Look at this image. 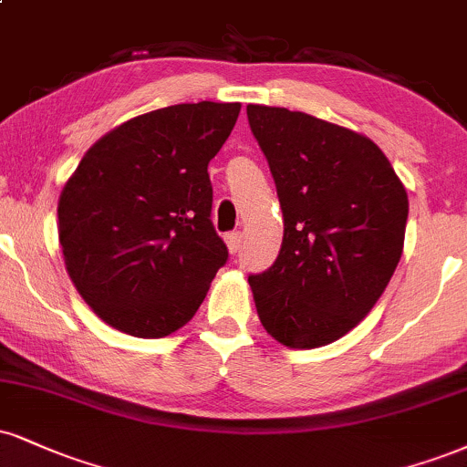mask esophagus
Instances as JSON below:
<instances>
[{
	"mask_svg": "<svg viewBox=\"0 0 467 467\" xmlns=\"http://www.w3.org/2000/svg\"><path fill=\"white\" fill-rule=\"evenodd\" d=\"M223 239H226L230 254H237V252L241 250V241H244V234H241L239 230H234V233H228Z\"/></svg>",
	"mask_w": 467,
	"mask_h": 467,
	"instance_id": "obj_1",
	"label": "esophagus"
}]
</instances>
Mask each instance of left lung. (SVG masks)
<instances>
[{
  "instance_id": "8db88e82",
  "label": "left lung",
  "mask_w": 467,
  "mask_h": 467,
  "mask_svg": "<svg viewBox=\"0 0 467 467\" xmlns=\"http://www.w3.org/2000/svg\"><path fill=\"white\" fill-rule=\"evenodd\" d=\"M283 209L274 265L248 278L258 319L287 348L350 333L394 276L407 189L372 139L306 112L248 106Z\"/></svg>"
}]
</instances>
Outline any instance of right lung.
<instances>
[{
  "mask_svg": "<svg viewBox=\"0 0 467 467\" xmlns=\"http://www.w3.org/2000/svg\"><path fill=\"white\" fill-rule=\"evenodd\" d=\"M241 104H176L106 132L58 200L65 267L112 328L159 339L195 316L226 244L211 222L209 162Z\"/></svg>",
  "mask_w": 467,
  "mask_h": 467,
  "instance_id": "obj_1",
  "label": "right lung"
}]
</instances>
